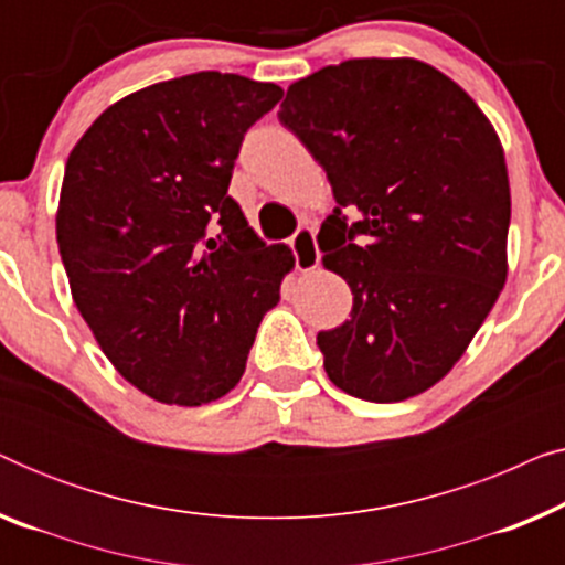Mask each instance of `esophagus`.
<instances>
[{
  "label": "esophagus",
  "instance_id": "obj_1",
  "mask_svg": "<svg viewBox=\"0 0 565 565\" xmlns=\"http://www.w3.org/2000/svg\"><path fill=\"white\" fill-rule=\"evenodd\" d=\"M292 254H296V267L300 273H311V269L319 267L321 262V252L319 244H316V231L313 228H298V234L290 238Z\"/></svg>",
  "mask_w": 565,
  "mask_h": 565
}]
</instances>
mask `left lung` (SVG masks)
<instances>
[{
  "label": "left lung",
  "mask_w": 565,
  "mask_h": 565,
  "mask_svg": "<svg viewBox=\"0 0 565 565\" xmlns=\"http://www.w3.org/2000/svg\"><path fill=\"white\" fill-rule=\"evenodd\" d=\"M280 122L327 172L319 231L352 316L321 331L329 381L393 404L450 373L507 282L512 195L497 128L416 58H352L292 82ZM342 210L359 215L345 226Z\"/></svg>",
  "instance_id": "8db88e82"
}]
</instances>
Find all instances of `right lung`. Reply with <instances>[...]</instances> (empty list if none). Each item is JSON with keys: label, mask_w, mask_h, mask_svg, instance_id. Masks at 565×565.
Returning a JSON list of instances; mask_svg holds the SVG:
<instances>
[{"label": "right lung", "mask_w": 565, "mask_h": 565, "mask_svg": "<svg viewBox=\"0 0 565 565\" xmlns=\"http://www.w3.org/2000/svg\"><path fill=\"white\" fill-rule=\"evenodd\" d=\"M280 97L218 72L151 84L107 107L66 159L56 238L72 298L113 367L159 404L236 388L296 267L228 195L244 134Z\"/></svg>", "instance_id": "1"}]
</instances>
